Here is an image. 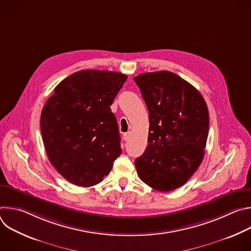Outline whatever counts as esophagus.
I'll return each instance as SVG.
<instances>
[{"label":"esophagus","mask_w":251,"mask_h":251,"mask_svg":"<svg viewBox=\"0 0 251 251\" xmlns=\"http://www.w3.org/2000/svg\"><path fill=\"white\" fill-rule=\"evenodd\" d=\"M130 136H131V132H130V131L127 132V133H124V134H123V139H124V141H128V140L130 139Z\"/></svg>","instance_id":"esophagus-1"}]
</instances>
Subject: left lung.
I'll return each instance as SVG.
<instances>
[{"instance_id": "1", "label": "left lung", "mask_w": 251, "mask_h": 251, "mask_svg": "<svg viewBox=\"0 0 251 251\" xmlns=\"http://www.w3.org/2000/svg\"><path fill=\"white\" fill-rule=\"evenodd\" d=\"M149 111L148 146L135 160L139 177L170 192L185 185L201 165L208 134V111L201 94L171 71L135 76Z\"/></svg>"}]
</instances>
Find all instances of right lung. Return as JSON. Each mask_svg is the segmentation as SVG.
<instances>
[{
    "mask_svg": "<svg viewBox=\"0 0 251 251\" xmlns=\"http://www.w3.org/2000/svg\"><path fill=\"white\" fill-rule=\"evenodd\" d=\"M127 75L87 69L63 79L48 99L41 131L49 160L71 184L91 187L108 175L121 155L110 106Z\"/></svg>",
    "mask_w": 251,
    "mask_h": 251,
    "instance_id": "right-lung-1",
    "label": "right lung"
}]
</instances>
